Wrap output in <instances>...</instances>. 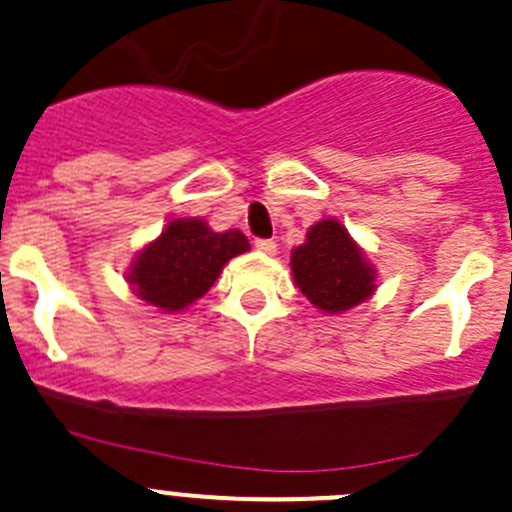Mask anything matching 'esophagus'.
Wrapping results in <instances>:
<instances>
[{
  "label": "esophagus",
  "instance_id": "34e87169",
  "mask_svg": "<svg viewBox=\"0 0 512 512\" xmlns=\"http://www.w3.org/2000/svg\"><path fill=\"white\" fill-rule=\"evenodd\" d=\"M254 246L258 251H263V254H276V241L273 239H256Z\"/></svg>",
  "mask_w": 512,
  "mask_h": 512
}]
</instances>
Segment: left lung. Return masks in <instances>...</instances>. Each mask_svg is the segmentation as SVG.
Here are the masks:
<instances>
[{"label": "left lung", "mask_w": 512, "mask_h": 512, "mask_svg": "<svg viewBox=\"0 0 512 512\" xmlns=\"http://www.w3.org/2000/svg\"><path fill=\"white\" fill-rule=\"evenodd\" d=\"M291 271L303 296L326 313L358 306L373 293V271L338 221H318L291 256Z\"/></svg>", "instance_id": "left-lung-1"}]
</instances>
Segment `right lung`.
<instances>
[{
	"label": "right lung",
	"mask_w": 512,
	"mask_h": 512,
	"mask_svg": "<svg viewBox=\"0 0 512 512\" xmlns=\"http://www.w3.org/2000/svg\"><path fill=\"white\" fill-rule=\"evenodd\" d=\"M249 251L241 231L214 234L199 219H176L131 268V286L151 306L181 311L204 296L229 258Z\"/></svg>",
	"instance_id": "1"
}]
</instances>
